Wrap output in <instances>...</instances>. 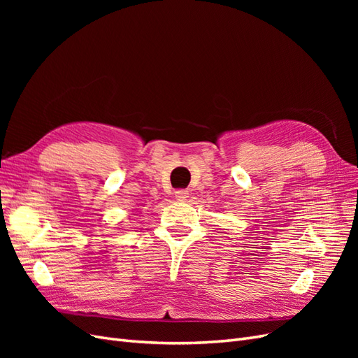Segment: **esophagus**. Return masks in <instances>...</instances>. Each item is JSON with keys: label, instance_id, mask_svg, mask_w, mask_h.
Returning <instances> with one entry per match:
<instances>
[{"label": "esophagus", "instance_id": "34e87169", "mask_svg": "<svg viewBox=\"0 0 358 358\" xmlns=\"http://www.w3.org/2000/svg\"><path fill=\"white\" fill-rule=\"evenodd\" d=\"M175 197H176V200L183 201V200H187V199L189 197V192H188L187 189H178V191L175 192Z\"/></svg>", "mask_w": 358, "mask_h": 358}]
</instances>
